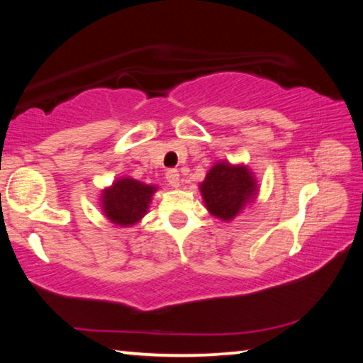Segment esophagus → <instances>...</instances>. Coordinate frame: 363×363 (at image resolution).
Masks as SVG:
<instances>
[{
	"mask_svg": "<svg viewBox=\"0 0 363 363\" xmlns=\"http://www.w3.org/2000/svg\"><path fill=\"white\" fill-rule=\"evenodd\" d=\"M167 181L171 187L177 189L181 186V181H179V173H177L176 169H168L167 171Z\"/></svg>",
	"mask_w": 363,
	"mask_h": 363,
	"instance_id": "1",
	"label": "esophagus"
}]
</instances>
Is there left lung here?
<instances>
[{"instance_id":"1","label":"left lung","mask_w":363,"mask_h":363,"mask_svg":"<svg viewBox=\"0 0 363 363\" xmlns=\"http://www.w3.org/2000/svg\"><path fill=\"white\" fill-rule=\"evenodd\" d=\"M199 190L208 213L230 223L248 205L255 203L259 184L248 164L219 160L200 182Z\"/></svg>"}]
</instances>
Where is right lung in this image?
I'll use <instances>...</instances> for the list:
<instances>
[{
  "label": "right lung",
  "instance_id": "1",
  "mask_svg": "<svg viewBox=\"0 0 363 363\" xmlns=\"http://www.w3.org/2000/svg\"><path fill=\"white\" fill-rule=\"evenodd\" d=\"M157 190L158 187L153 184H145L131 176H121L101 190V210L112 224L133 227L149 213Z\"/></svg>",
  "mask_w": 363,
  "mask_h": 363
}]
</instances>
